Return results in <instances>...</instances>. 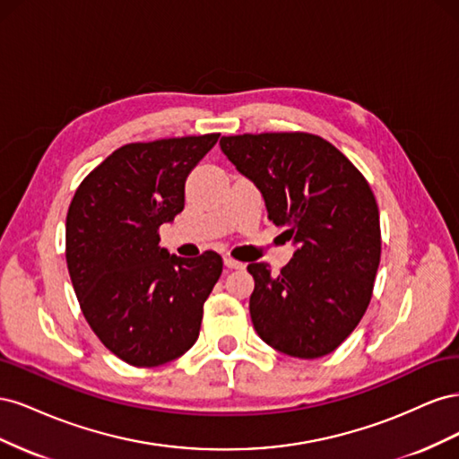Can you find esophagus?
<instances>
[{
  "label": "esophagus",
  "mask_w": 459,
  "mask_h": 459,
  "mask_svg": "<svg viewBox=\"0 0 459 459\" xmlns=\"http://www.w3.org/2000/svg\"><path fill=\"white\" fill-rule=\"evenodd\" d=\"M224 266L230 268V270H241V268H245V264L231 258V256H224Z\"/></svg>",
  "instance_id": "obj_1"
}]
</instances>
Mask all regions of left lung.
I'll list each match as a JSON object with an SVG mask.
<instances>
[{"instance_id":"1","label":"left lung","mask_w":459,"mask_h":459,"mask_svg":"<svg viewBox=\"0 0 459 459\" xmlns=\"http://www.w3.org/2000/svg\"><path fill=\"white\" fill-rule=\"evenodd\" d=\"M220 149L258 187L268 218L297 251L277 275L248 264L256 333L312 359L333 352L366 314L381 260L379 208L366 178L324 137L304 132L224 135Z\"/></svg>"}]
</instances>
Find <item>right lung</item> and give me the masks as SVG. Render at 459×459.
<instances>
[{"label":"right lung","instance_id":"obj_1","mask_svg":"<svg viewBox=\"0 0 459 459\" xmlns=\"http://www.w3.org/2000/svg\"><path fill=\"white\" fill-rule=\"evenodd\" d=\"M220 134L128 143L76 189L66 214V266L82 314L107 349L155 368L195 344L221 256L170 255L159 228L184 211L186 179Z\"/></svg>","mask_w":459,"mask_h":459}]
</instances>
